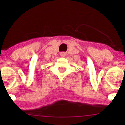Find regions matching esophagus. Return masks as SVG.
<instances>
[{
	"instance_id": "esophagus-1",
	"label": "esophagus",
	"mask_w": 125,
	"mask_h": 125,
	"mask_svg": "<svg viewBox=\"0 0 125 125\" xmlns=\"http://www.w3.org/2000/svg\"><path fill=\"white\" fill-rule=\"evenodd\" d=\"M61 56H62V57H64V56H66V53L64 52H61L60 54Z\"/></svg>"
}]
</instances>
